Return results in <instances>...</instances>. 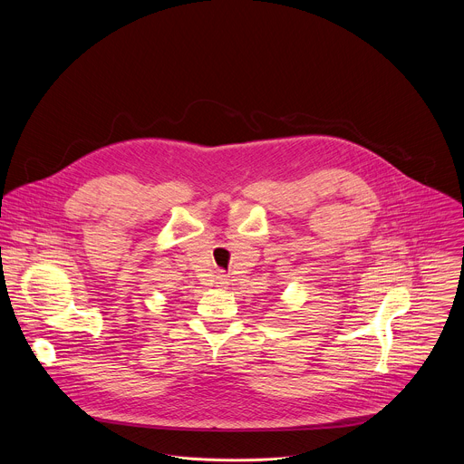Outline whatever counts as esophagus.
<instances>
[{
	"label": "esophagus",
	"mask_w": 464,
	"mask_h": 464,
	"mask_svg": "<svg viewBox=\"0 0 464 464\" xmlns=\"http://www.w3.org/2000/svg\"><path fill=\"white\" fill-rule=\"evenodd\" d=\"M229 279H227V276L226 274H218L217 276V286H220V288H226L229 283H227Z\"/></svg>",
	"instance_id": "esophagus-1"
}]
</instances>
